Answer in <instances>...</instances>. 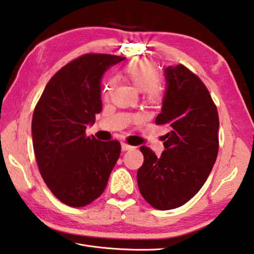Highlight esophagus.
<instances>
[{"label": "esophagus", "instance_id": "obj_1", "mask_svg": "<svg viewBox=\"0 0 254 254\" xmlns=\"http://www.w3.org/2000/svg\"><path fill=\"white\" fill-rule=\"evenodd\" d=\"M134 147L129 146V144H127L126 142H122V150H123V151H128V150H131Z\"/></svg>", "mask_w": 254, "mask_h": 254}]
</instances>
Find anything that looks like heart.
<instances>
[{
	"mask_svg": "<svg viewBox=\"0 0 254 254\" xmlns=\"http://www.w3.org/2000/svg\"><path fill=\"white\" fill-rule=\"evenodd\" d=\"M126 76L132 82L138 90H146L150 100H156L158 97V89L156 82L158 80L157 66L147 60L132 61L124 69ZM115 85V79H110L104 87V93L107 96Z\"/></svg>",
	"mask_w": 254,
	"mask_h": 254,
	"instance_id": "obj_1",
	"label": "heart"
}]
</instances>
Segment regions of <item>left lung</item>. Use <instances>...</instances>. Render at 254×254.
Segmentation results:
<instances>
[{"mask_svg": "<svg viewBox=\"0 0 254 254\" xmlns=\"http://www.w3.org/2000/svg\"><path fill=\"white\" fill-rule=\"evenodd\" d=\"M167 82L161 113L164 151L157 157L141 146L143 164L137 172L142 197L154 208L169 210L184 205L201 189L218 154L219 118L208 90L183 64L164 69Z\"/></svg>", "mask_w": 254, "mask_h": 254, "instance_id": "8db88e82", "label": "left lung"}]
</instances>
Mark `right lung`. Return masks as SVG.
<instances>
[{
	"label": "right lung",
	"mask_w": 254,
	"mask_h": 254,
	"mask_svg": "<svg viewBox=\"0 0 254 254\" xmlns=\"http://www.w3.org/2000/svg\"><path fill=\"white\" fill-rule=\"evenodd\" d=\"M124 59L81 56L51 77L35 107L32 134L40 174L65 205L82 207L101 196L120 158V142L86 137L85 129L102 111L103 75Z\"/></svg>",
	"instance_id": "right-lung-1"
}]
</instances>
